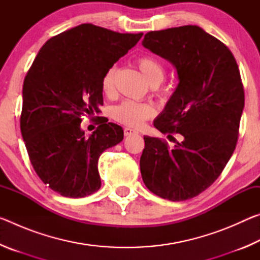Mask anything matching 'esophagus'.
<instances>
[{
    "mask_svg": "<svg viewBox=\"0 0 260 260\" xmlns=\"http://www.w3.org/2000/svg\"><path fill=\"white\" fill-rule=\"evenodd\" d=\"M138 133H139L138 131L131 128V127H125V128H124V134H125L126 136L132 135V134H138Z\"/></svg>",
    "mask_w": 260,
    "mask_h": 260,
    "instance_id": "esophagus-1",
    "label": "esophagus"
}]
</instances>
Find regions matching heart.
<instances>
[{"label":"heart","mask_w":260,"mask_h":260,"mask_svg":"<svg viewBox=\"0 0 260 260\" xmlns=\"http://www.w3.org/2000/svg\"><path fill=\"white\" fill-rule=\"evenodd\" d=\"M141 72L152 86H158L164 80L165 65L162 61L152 55H142L136 59ZM117 67L112 65L104 72L101 79V88L105 95H111L114 91V79H116ZM155 116V108L150 103L136 102L126 100L112 109V117L121 124L139 127L144 121Z\"/></svg>","instance_id":"heart-1"}]
</instances>
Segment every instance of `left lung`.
Masks as SVG:
<instances>
[{
    "label": "left lung",
    "mask_w": 260,
    "mask_h": 260,
    "mask_svg": "<svg viewBox=\"0 0 260 260\" xmlns=\"http://www.w3.org/2000/svg\"><path fill=\"white\" fill-rule=\"evenodd\" d=\"M142 45L170 60L180 81L153 121L174 147L144 136L141 174L161 199L190 200L219 178L235 150L244 108L240 70L228 47L195 25L149 32Z\"/></svg>",
    "instance_id": "left-lung-1"
}]
</instances>
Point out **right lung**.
<instances>
[{
  "instance_id": "add662e5",
  "label": "right lung",
  "mask_w": 260,
  "mask_h": 260,
  "mask_svg": "<svg viewBox=\"0 0 260 260\" xmlns=\"http://www.w3.org/2000/svg\"><path fill=\"white\" fill-rule=\"evenodd\" d=\"M142 35L81 24L49 39L26 74L21 135L35 173L59 195L80 199L100 189L99 158L124 131L96 117L98 128L86 138L80 124L101 112L104 72Z\"/></svg>"
}]
</instances>
